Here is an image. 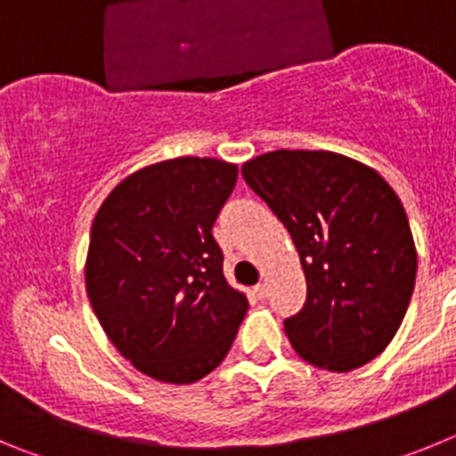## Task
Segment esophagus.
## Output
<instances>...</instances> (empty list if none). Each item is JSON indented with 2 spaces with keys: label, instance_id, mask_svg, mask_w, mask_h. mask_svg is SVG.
<instances>
[{
  "label": "esophagus",
  "instance_id": "esophagus-1",
  "mask_svg": "<svg viewBox=\"0 0 456 456\" xmlns=\"http://www.w3.org/2000/svg\"><path fill=\"white\" fill-rule=\"evenodd\" d=\"M253 297H256V299L263 301L265 297H267V285H265V283L256 285V288H253Z\"/></svg>",
  "mask_w": 456,
  "mask_h": 456
}]
</instances>
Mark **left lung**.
I'll use <instances>...</instances> for the list:
<instances>
[{
    "label": "left lung",
    "mask_w": 456,
    "mask_h": 456,
    "mask_svg": "<svg viewBox=\"0 0 456 456\" xmlns=\"http://www.w3.org/2000/svg\"><path fill=\"white\" fill-rule=\"evenodd\" d=\"M288 228L305 304L285 320L304 361L349 372L384 352L416 285L418 253L404 205L368 164L331 151H273L241 167Z\"/></svg>",
    "instance_id": "obj_1"
}]
</instances>
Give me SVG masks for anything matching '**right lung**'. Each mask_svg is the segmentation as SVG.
Instances as JSON below:
<instances>
[{
    "label": "right lung",
    "instance_id": "1",
    "mask_svg": "<svg viewBox=\"0 0 456 456\" xmlns=\"http://www.w3.org/2000/svg\"><path fill=\"white\" fill-rule=\"evenodd\" d=\"M235 183L237 167L224 159H164L116 184L93 219L84 269L93 313L157 381L193 384L212 372L247 315L212 237Z\"/></svg>",
    "mask_w": 456,
    "mask_h": 456
}]
</instances>
